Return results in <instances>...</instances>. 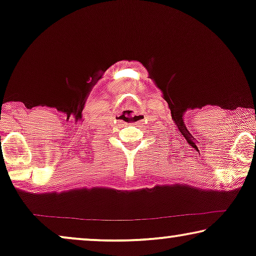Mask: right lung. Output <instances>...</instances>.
<instances>
[{"instance_id": "1", "label": "right lung", "mask_w": 256, "mask_h": 256, "mask_svg": "<svg viewBox=\"0 0 256 256\" xmlns=\"http://www.w3.org/2000/svg\"><path fill=\"white\" fill-rule=\"evenodd\" d=\"M0 138H1V136H0Z\"/></svg>"}]
</instances>
